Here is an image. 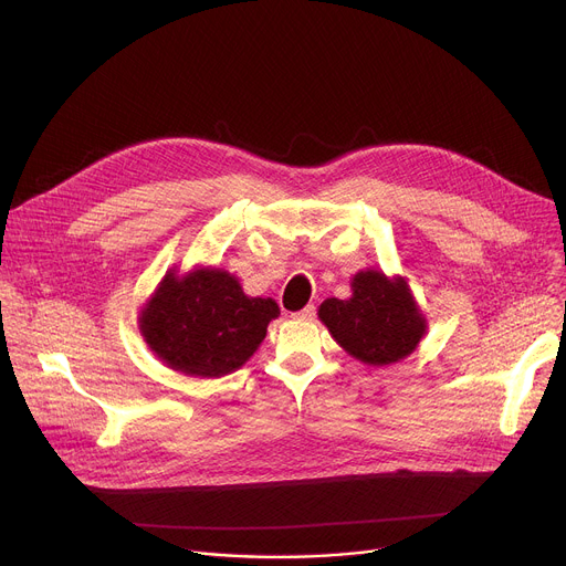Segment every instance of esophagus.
I'll list each match as a JSON object with an SVG mask.
<instances>
[{"mask_svg": "<svg viewBox=\"0 0 566 566\" xmlns=\"http://www.w3.org/2000/svg\"><path fill=\"white\" fill-rule=\"evenodd\" d=\"M313 317H315V306H313V304H308V306H304L302 311H295V313H293V319H306V322H308V319H313Z\"/></svg>", "mask_w": 566, "mask_h": 566, "instance_id": "obj_1", "label": "esophagus"}]
</instances>
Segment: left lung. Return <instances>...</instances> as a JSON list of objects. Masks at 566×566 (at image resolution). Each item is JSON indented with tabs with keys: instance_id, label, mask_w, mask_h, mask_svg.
<instances>
[{
	"instance_id": "obj_1",
	"label": "left lung",
	"mask_w": 566,
	"mask_h": 566,
	"mask_svg": "<svg viewBox=\"0 0 566 566\" xmlns=\"http://www.w3.org/2000/svg\"><path fill=\"white\" fill-rule=\"evenodd\" d=\"M352 289L349 300L329 297L317 313L338 345L367 365H389L412 354L426 334V319L408 284L365 271Z\"/></svg>"
}]
</instances>
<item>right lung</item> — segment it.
<instances>
[{"mask_svg":"<svg viewBox=\"0 0 566 566\" xmlns=\"http://www.w3.org/2000/svg\"><path fill=\"white\" fill-rule=\"evenodd\" d=\"M280 308L271 297H249L226 271L170 273L140 315L149 349L172 369L223 376L244 365Z\"/></svg>","mask_w":566,"mask_h":566,"instance_id":"1","label":"right lung"}]
</instances>
